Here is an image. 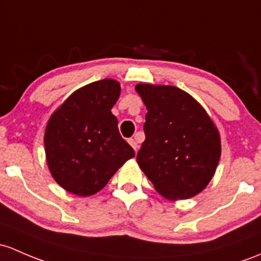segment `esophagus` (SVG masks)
<instances>
[{"label": "esophagus", "mask_w": 261, "mask_h": 261, "mask_svg": "<svg viewBox=\"0 0 261 261\" xmlns=\"http://www.w3.org/2000/svg\"><path fill=\"white\" fill-rule=\"evenodd\" d=\"M128 144H130L131 146H133V149L135 150V151H138V147H139V145H138V142L135 141V140H134V139H128Z\"/></svg>", "instance_id": "esophagus-1"}]
</instances>
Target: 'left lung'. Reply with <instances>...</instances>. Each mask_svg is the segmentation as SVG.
Returning <instances> with one entry per match:
<instances>
[{"instance_id": "1", "label": "left lung", "mask_w": 261, "mask_h": 261, "mask_svg": "<svg viewBox=\"0 0 261 261\" xmlns=\"http://www.w3.org/2000/svg\"><path fill=\"white\" fill-rule=\"evenodd\" d=\"M147 114L145 141L136 160L169 200H184L201 193L218 167L220 134L211 117L188 92L170 85L138 84Z\"/></svg>"}]
</instances>
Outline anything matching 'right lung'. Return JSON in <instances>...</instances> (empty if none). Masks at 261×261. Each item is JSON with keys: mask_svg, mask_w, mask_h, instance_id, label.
Here are the masks:
<instances>
[{"mask_svg": "<svg viewBox=\"0 0 261 261\" xmlns=\"http://www.w3.org/2000/svg\"><path fill=\"white\" fill-rule=\"evenodd\" d=\"M120 92L112 79L91 82L68 96L48 120L43 136L48 170L73 195L98 193L135 156L111 112Z\"/></svg>", "mask_w": 261, "mask_h": 261, "instance_id": "right-lung-1", "label": "right lung"}]
</instances>
